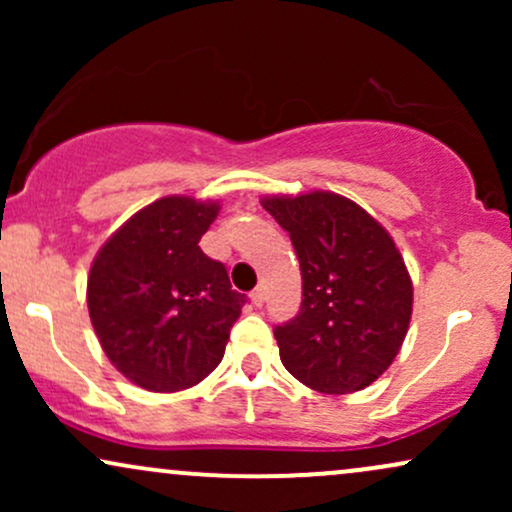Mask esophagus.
Instances as JSON below:
<instances>
[{"label":"esophagus","instance_id":"esophagus-1","mask_svg":"<svg viewBox=\"0 0 512 512\" xmlns=\"http://www.w3.org/2000/svg\"><path fill=\"white\" fill-rule=\"evenodd\" d=\"M250 301H252V305H255V308H262V303H264V293H262V289H255L250 293Z\"/></svg>","mask_w":512,"mask_h":512}]
</instances>
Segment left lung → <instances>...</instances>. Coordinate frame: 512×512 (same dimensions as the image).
Segmentation results:
<instances>
[{"mask_svg":"<svg viewBox=\"0 0 512 512\" xmlns=\"http://www.w3.org/2000/svg\"><path fill=\"white\" fill-rule=\"evenodd\" d=\"M301 262L303 301L274 327L284 368L310 390L349 395L380 378L402 349L414 289L395 240L334 192L264 197Z\"/></svg>","mask_w":512,"mask_h":512,"instance_id":"obj_1","label":"left lung"}]
</instances>
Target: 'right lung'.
Here are the masks:
<instances>
[{
    "instance_id": "obj_1",
    "label": "right lung",
    "mask_w": 512,
    "mask_h": 512,
    "mask_svg": "<svg viewBox=\"0 0 512 512\" xmlns=\"http://www.w3.org/2000/svg\"><path fill=\"white\" fill-rule=\"evenodd\" d=\"M219 202L163 197L105 240L88 274V315L110 363L151 392L197 385L221 363L245 305L199 248Z\"/></svg>"
}]
</instances>
